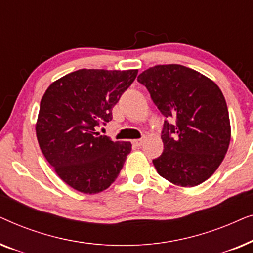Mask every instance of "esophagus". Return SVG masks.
<instances>
[{
  "instance_id": "obj_1",
  "label": "esophagus",
  "mask_w": 253,
  "mask_h": 253,
  "mask_svg": "<svg viewBox=\"0 0 253 253\" xmlns=\"http://www.w3.org/2000/svg\"><path fill=\"white\" fill-rule=\"evenodd\" d=\"M143 143H144L143 138H141V139H134V140H132V145H133V146H136V147H140L141 145H143Z\"/></svg>"
}]
</instances>
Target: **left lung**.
Here are the masks:
<instances>
[{
  "label": "left lung",
  "instance_id": "left-lung-1",
  "mask_svg": "<svg viewBox=\"0 0 253 253\" xmlns=\"http://www.w3.org/2000/svg\"><path fill=\"white\" fill-rule=\"evenodd\" d=\"M166 117L158 174L181 186H196L214 174L230 143L224 96L215 83L179 64L155 65L138 76Z\"/></svg>",
  "mask_w": 253,
  "mask_h": 253
}]
</instances>
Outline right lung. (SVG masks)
<instances>
[{"label": "right lung", "instance_id": "right-lung-1", "mask_svg": "<svg viewBox=\"0 0 253 253\" xmlns=\"http://www.w3.org/2000/svg\"><path fill=\"white\" fill-rule=\"evenodd\" d=\"M138 70L81 69L54 82L41 99L36 126L44 158L62 181L83 193L101 192L115 181L130 141L96 132Z\"/></svg>", "mask_w": 253, "mask_h": 253}]
</instances>
